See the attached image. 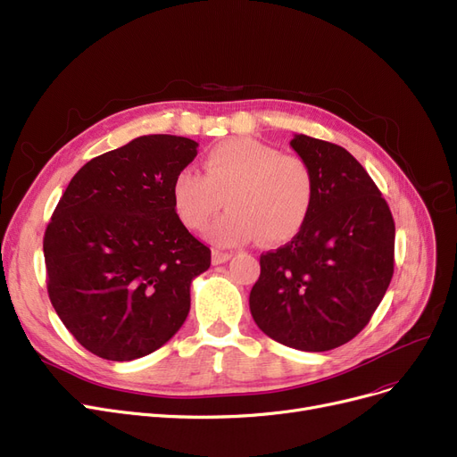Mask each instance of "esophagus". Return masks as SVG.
<instances>
[{
  "instance_id": "1",
  "label": "esophagus",
  "mask_w": 457,
  "mask_h": 457,
  "mask_svg": "<svg viewBox=\"0 0 457 457\" xmlns=\"http://www.w3.org/2000/svg\"><path fill=\"white\" fill-rule=\"evenodd\" d=\"M231 252H220V250H214L212 252V263L214 265H220V263H226L231 260Z\"/></svg>"
}]
</instances>
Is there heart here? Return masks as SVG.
Wrapping results in <instances>:
<instances>
[{"label":"heart","instance_id":"obj_1","mask_svg":"<svg viewBox=\"0 0 457 457\" xmlns=\"http://www.w3.org/2000/svg\"><path fill=\"white\" fill-rule=\"evenodd\" d=\"M205 173L185 168L175 175L173 207L190 229L211 226V241L239 246L260 235L263 243L291 239L308 218L315 179L301 156L282 154L253 137H235L214 145L204 161Z\"/></svg>","mask_w":457,"mask_h":457}]
</instances>
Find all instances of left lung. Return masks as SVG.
<instances>
[{
    "label": "left lung",
    "mask_w": 457,
    "mask_h": 457,
    "mask_svg": "<svg viewBox=\"0 0 457 457\" xmlns=\"http://www.w3.org/2000/svg\"><path fill=\"white\" fill-rule=\"evenodd\" d=\"M315 194L291 243L262 253L250 312L269 338L321 353L353 340L394 274V218L368 171L344 147L295 134Z\"/></svg>",
    "instance_id": "1"
}]
</instances>
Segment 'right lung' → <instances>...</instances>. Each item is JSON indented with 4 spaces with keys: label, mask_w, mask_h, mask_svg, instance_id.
<instances>
[{
    "label": "right lung",
    "mask_w": 457,
    "mask_h": 457,
    "mask_svg": "<svg viewBox=\"0 0 457 457\" xmlns=\"http://www.w3.org/2000/svg\"><path fill=\"white\" fill-rule=\"evenodd\" d=\"M197 154L183 136H140L78 170L46 228L48 296L82 347L125 362L162 347L190 312L211 250L173 207L175 175Z\"/></svg>",
    "instance_id": "obj_1"
}]
</instances>
